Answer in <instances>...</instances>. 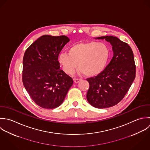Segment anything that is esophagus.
<instances>
[{
    "label": "esophagus",
    "instance_id": "1",
    "mask_svg": "<svg viewBox=\"0 0 150 150\" xmlns=\"http://www.w3.org/2000/svg\"><path fill=\"white\" fill-rule=\"evenodd\" d=\"M73 80H74V83H78L79 81H81V79H74Z\"/></svg>",
    "mask_w": 150,
    "mask_h": 150
}]
</instances>
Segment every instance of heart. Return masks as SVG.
I'll return each mask as SVG.
<instances>
[{"instance_id":"heart-1","label":"heart","mask_w":150,"mask_h":150,"mask_svg":"<svg viewBox=\"0 0 150 150\" xmlns=\"http://www.w3.org/2000/svg\"><path fill=\"white\" fill-rule=\"evenodd\" d=\"M110 54L109 48L105 44L96 41L79 42L69 48V53H60L59 62L67 74H73L78 64L81 73L86 77H93L103 71Z\"/></svg>"}]
</instances>
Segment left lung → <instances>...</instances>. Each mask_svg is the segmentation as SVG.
Masks as SVG:
<instances>
[{
  "label": "left lung",
  "mask_w": 150,
  "mask_h": 150,
  "mask_svg": "<svg viewBox=\"0 0 150 150\" xmlns=\"http://www.w3.org/2000/svg\"><path fill=\"white\" fill-rule=\"evenodd\" d=\"M112 45L113 56L100 75L87 79L90 87L88 102L94 107L106 108L120 102L128 92L136 77V64L130 47L114 36H103Z\"/></svg>",
  "instance_id": "1"
}]
</instances>
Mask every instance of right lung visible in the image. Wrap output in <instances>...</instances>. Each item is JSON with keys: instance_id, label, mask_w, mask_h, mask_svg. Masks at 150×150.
Listing matches in <instances>:
<instances>
[{"instance_id": "1", "label": "right lung", "mask_w": 150, "mask_h": 150, "mask_svg": "<svg viewBox=\"0 0 150 150\" xmlns=\"http://www.w3.org/2000/svg\"><path fill=\"white\" fill-rule=\"evenodd\" d=\"M69 41L65 35H44L24 53L22 80L33 100L45 109L60 106L73 84L71 77L60 69L58 56Z\"/></svg>"}]
</instances>
